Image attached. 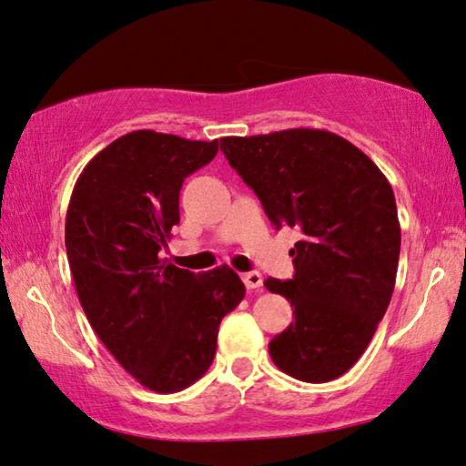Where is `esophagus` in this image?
I'll use <instances>...</instances> for the list:
<instances>
[{"mask_svg": "<svg viewBox=\"0 0 466 466\" xmlns=\"http://www.w3.org/2000/svg\"><path fill=\"white\" fill-rule=\"evenodd\" d=\"M242 282H245L247 289L259 290L263 287V276L259 272H247L242 274Z\"/></svg>", "mask_w": 466, "mask_h": 466, "instance_id": "obj_1", "label": "esophagus"}]
</instances>
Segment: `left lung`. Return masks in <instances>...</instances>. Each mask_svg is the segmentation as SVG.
Instances as JSON below:
<instances>
[{
    "label": "left lung",
    "mask_w": 466,
    "mask_h": 466,
    "mask_svg": "<svg viewBox=\"0 0 466 466\" xmlns=\"http://www.w3.org/2000/svg\"><path fill=\"white\" fill-rule=\"evenodd\" d=\"M219 148L278 230L301 232L290 248L295 276L263 282L295 308L269 356L305 383L339 379L366 351L393 295L401 232L391 184L324 129L221 137Z\"/></svg>",
    "instance_id": "obj_1"
}]
</instances>
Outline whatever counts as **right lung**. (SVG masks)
Listing matches in <instances>:
<instances>
[{"label":"right lung","mask_w":466,"mask_h":466,"mask_svg":"<svg viewBox=\"0 0 466 466\" xmlns=\"http://www.w3.org/2000/svg\"><path fill=\"white\" fill-rule=\"evenodd\" d=\"M218 148L131 131L86 165L68 203L65 242L81 308L116 362L157 393L182 391L209 370L221 318L245 297L228 266L194 274L158 257L179 224L184 179Z\"/></svg>","instance_id":"1"}]
</instances>
